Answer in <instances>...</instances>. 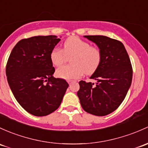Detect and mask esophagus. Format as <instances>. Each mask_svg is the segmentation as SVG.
<instances>
[{
	"label": "esophagus",
	"mask_w": 148,
	"mask_h": 148,
	"mask_svg": "<svg viewBox=\"0 0 148 148\" xmlns=\"http://www.w3.org/2000/svg\"><path fill=\"white\" fill-rule=\"evenodd\" d=\"M75 82L76 81H74V80H68L67 81V82L69 83V84H71L74 83V82Z\"/></svg>",
	"instance_id": "obj_1"
}]
</instances>
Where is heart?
Masks as SVG:
<instances>
[{"instance_id":"b5f03b06","label":"heart","mask_w":148,"mask_h":148,"mask_svg":"<svg viewBox=\"0 0 148 148\" xmlns=\"http://www.w3.org/2000/svg\"><path fill=\"white\" fill-rule=\"evenodd\" d=\"M71 58V66H62L56 71L59 78L71 80L78 79L84 74H92L96 71L101 61V51L78 37H68L63 44V49L54 47L51 51L49 59L54 66L64 63L67 57Z\"/></svg>"}]
</instances>
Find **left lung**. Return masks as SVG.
Segmentation results:
<instances>
[{
	"label": "left lung",
	"mask_w": 148,
	"mask_h": 148,
	"mask_svg": "<svg viewBox=\"0 0 148 148\" xmlns=\"http://www.w3.org/2000/svg\"><path fill=\"white\" fill-rule=\"evenodd\" d=\"M94 42L101 53L99 68L90 79L94 83L79 82L77 92L85 111L98 116L109 114L117 109L130 88L133 69L123 44L117 40L103 35H84Z\"/></svg>",
	"instance_id": "left-lung-1"
}]
</instances>
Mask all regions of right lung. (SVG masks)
<instances>
[{"label": "right lung", "mask_w": 148, "mask_h": 148, "mask_svg": "<svg viewBox=\"0 0 148 148\" xmlns=\"http://www.w3.org/2000/svg\"><path fill=\"white\" fill-rule=\"evenodd\" d=\"M61 39L56 35L20 40L6 65L9 86L17 101L30 114L45 116L59 108L69 84L54 78L49 54Z\"/></svg>", "instance_id": "1"}]
</instances>
